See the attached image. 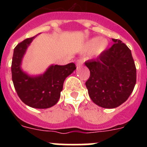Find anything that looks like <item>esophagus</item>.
<instances>
[{
  "mask_svg": "<svg viewBox=\"0 0 147 147\" xmlns=\"http://www.w3.org/2000/svg\"><path fill=\"white\" fill-rule=\"evenodd\" d=\"M84 63V60L82 59H79L77 61H76V67H80Z\"/></svg>",
  "mask_w": 147,
  "mask_h": 147,
  "instance_id": "obj_1",
  "label": "esophagus"
}]
</instances>
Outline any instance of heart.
<instances>
[{"label":"heart","instance_id":"heart-1","mask_svg":"<svg viewBox=\"0 0 147 147\" xmlns=\"http://www.w3.org/2000/svg\"><path fill=\"white\" fill-rule=\"evenodd\" d=\"M107 46V41L105 39L94 38L88 42V49H90L93 48V53L94 54H100L106 49Z\"/></svg>","mask_w":147,"mask_h":147}]
</instances>
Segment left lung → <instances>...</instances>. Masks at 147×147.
Returning <instances> with one entry per match:
<instances>
[{"label":"left lung","mask_w":147,"mask_h":147,"mask_svg":"<svg viewBox=\"0 0 147 147\" xmlns=\"http://www.w3.org/2000/svg\"><path fill=\"white\" fill-rule=\"evenodd\" d=\"M96 59L86 61L90 77L85 82L88 94L96 105L115 108L129 98L136 83V67L129 48L120 40Z\"/></svg>","instance_id":"8db88e82"}]
</instances>
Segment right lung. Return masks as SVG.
Instances as JSON below:
<instances>
[{
	"mask_svg": "<svg viewBox=\"0 0 147 147\" xmlns=\"http://www.w3.org/2000/svg\"><path fill=\"white\" fill-rule=\"evenodd\" d=\"M34 38L26 39L14 49L11 77L15 90L23 103L34 108L46 109L57 103L65 78L76 67L73 62L65 65H51L45 74L34 77L23 72L20 68L22 58Z\"/></svg>",
	"mask_w": 147,
	"mask_h": 147,
	"instance_id": "1",
	"label": "right lung"
}]
</instances>
